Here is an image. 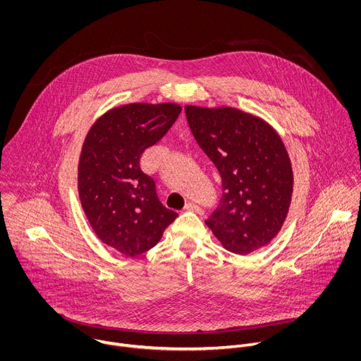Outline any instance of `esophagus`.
<instances>
[{
	"label": "esophagus",
	"mask_w": 361,
	"mask_h": 361,
	"mask_svg": "<svg viewBox=\"0 0 361 361\" xmlns=\"http://www.w3.org/2000/svg\"><path fill=\"white\" fill-rule=\"evenodd\" d=\"M184 210H190V212H195V213H201L202 212V209L200 207V205H197L194 202H187L184 205Z\"/></svg>",
	"instance_id": "1"
}]
</instances>
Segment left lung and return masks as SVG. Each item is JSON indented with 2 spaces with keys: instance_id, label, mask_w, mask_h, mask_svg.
I'll use <instances>...</instances> for the list:
<instances>
[{
  "instance_id": "obj_1",
  "label": "left lung",
  "mask_w": 361,
  "mask_h": 361,
  "mask_svg": "<svg viewBox=\"0 0 361 361\" xmlns=\"http://www.w3.org/2000/svg\"><path fill=\"white\" fill-rule=\"evenodd\" d=\"M184 110L223 181L220 205L205 224L231 252L245 255L267 245L283 227L294 185L281 137L263 118L234 107Z\"/></svg>"
}]
</instances>
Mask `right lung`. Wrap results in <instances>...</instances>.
Listing matches in <instances>:
<instances>
[{
	"label": "right lung",
	"instance_id": "obj_1",
	"mask_svg": "<svg viewBox=\"0 0 361 361\" xmlns=\"http://www.w3.org/2000/svg\"><path fill=\"white\" fill-rule=\"evenodd\" d=\"M180 113L176 102H130L102 114L85 135L78 161L82 210L95 235L127 257L152 248L178 216L160 202L140 157Z\"/></svg>",
	"mask_w": 361,
	"mask_h": 361
}]
</instances>
